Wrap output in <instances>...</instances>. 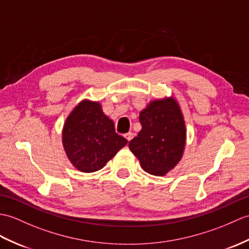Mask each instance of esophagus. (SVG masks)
<instances>
[{
    "instance_id": "obj_1",
    "label": "esophagus",
    "mask_w": 249,
    "mask_h": 249,
    "mask_svg": "<svg viewBox=\"0 0 249 249\" xmlns=\"http://www.w3.org/2000/svg\"><path fill=\"white\" fill-rule=\"evenodd\" d=\"M125 138L127 139V141H130L134 138V134L132 132H127V134H125Z\"/></svg>"
}]
</instances>
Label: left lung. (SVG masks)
<instances>
[{
	"label": "left lung",
	"instance_id": "1",
	"mask_svg": "<svg viewBox=\"0 0 249 249\" xmlns=\"http://www.w3.org/2000/svg\"><path fill=\"white\" fill-rule=\"evenodd\" d=\"M142 129L128 146L142 169L155 176H164L181 160L187 129L183 114L174 97L149 102L139 115Z\"/></svg>",
	"mask_w": 249,
	"mask_h": 249
}]
</instances>
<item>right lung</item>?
Masks as SVG:
<instances>
[{"label":"right lung","mask_w":249,"mask_h":249,"mask_svg":"<svg viewBox=\"0 0 249 249\" xmlns=\"http://www.w3.org/2000/svg\"><path fill=\"white\" fill-rule=\"evenodd\" d=\"M126 144V139L115 132L113 121L95 101L79 102L62 128V145L67 157L83 173L103 169Z\"/></svg>","instance_id":"add662e5"}]
</instances>
